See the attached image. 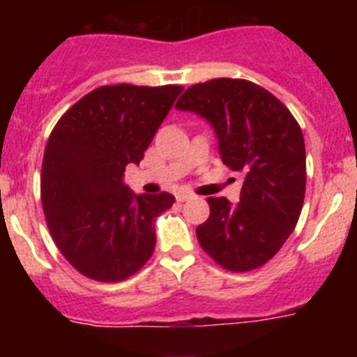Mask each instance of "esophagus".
<instances>
[{
    "mask_svg": "<svg viewBox=\"0 0 357 357\" xmlns=\"http://www.w3.org/2000/svg\"><path fill=\"white\" fill-rule=\"evenodd\" d=\"M175 198L178 202H185L189 200V198H193V195L188 193V191H178V193H175Z\"/></svg>",
    "mask_w": 357,
    "mask_h": 357,
    "instance_id": "esophagus-1",
    "label": "esophagus"
}]
</instances>
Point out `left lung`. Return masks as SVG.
<instances>
[{
  "label": "left lung",
  "instance_id": "1",
  "mask_svg": "<svg viewBox=\"0 0 357 357\" xmlns=\"http://www.w3.org/2000/svg\"><path fill=\"white\" fill-rule=\"evenodd\" d=\"M211 123L225 166L245 176L239 204L211 197L197 227L200 247L229 272H250L280 250L295 229L305 195L304 135L272 93L241 78L195 84L178 98Z\"/></svg>",
  "mask_w": 357,
  "mask_h": 357
}]
</instances>
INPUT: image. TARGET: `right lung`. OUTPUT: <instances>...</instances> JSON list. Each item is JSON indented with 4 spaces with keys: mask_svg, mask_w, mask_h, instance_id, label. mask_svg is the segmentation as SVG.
Returning <instances> with one entry per match:
<instances>
[{
    "mask_svg": "<svg viewBox=\"0 0 357 357\" xmlns=\"http://www.w3.org/2000/svg\"><path fill=\"white\" fill-rule=\"evenodd\" d=\"M182 85H103L59 119L44 150L40 200L59 250L82 275L119 282L155 248V218L169 193L134 195L123 182L139 164Z\"/></svg>",
    "mask_w": 357,
    "mask_h": 357,
    "instance_id": "add662e5",
    "label": "right lung"
}]
</instances>
